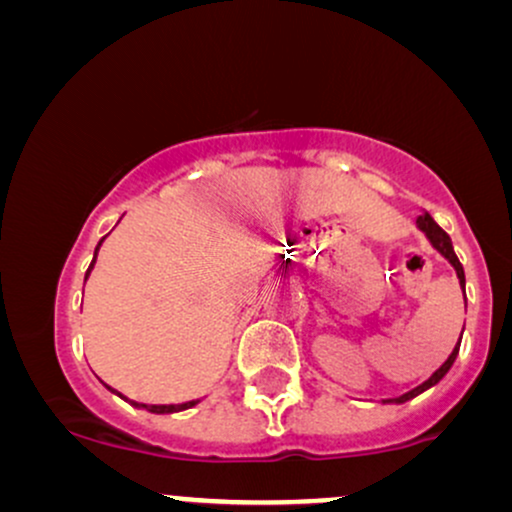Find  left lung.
I'll return each instance as SVG.
<instances>
[{"label":"left lung","mask_w":512,"mask_h":512,"mask_svg":"<svg viewBox=\"0 0 512 512\" xmlns=\"http://www.w3.org/2000/svg\"><path fill=\"white\" fill-rule=\"evenodd\" d=\"M416 223H419V228H421V231H426V236L431 238V243L436 245V248H438L440 252H443L445 257H448L452 267H455V272H457V279H460V286H462V289H464V269H462V262L457 260L455 250H452V240H450L448 233H445L443 228H440L438 223L433 221V216H431V214H424V216H419V221H416ZM460 339H462V337H460ZM457 351H460V344H457L455 349H452V354L448 356V361H445L443 366H440V368L436 370V373H433L431 378L426 380V383H421L419 387H414V390L407 392V395H402V397H397V399H387V402H407V399L416 397V395H421V392L428 390V387H433V385H436L438 380L443 378L445 373H448L452 363H455V356H457Z\"/></svg>","instance_id":"left-lung-1"}]
</instances>
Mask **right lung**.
Wrapping results in <instances>:
<instances>
[{
  "label": "right lung",
  "mask_w": 512,
  "mask_h": 512,
  "mask_svg": "<svg viewBox=\"0 0 512 512\" xmlns=\"http://www.w3.org/2000/svg\"><path fill=\"white\" fill-rule=\"evenodd\" d=\"M101 243H103V240H101ZM101 243H98V248H101ZM98 248H96V255H98ZM93 262H96V257H93ZM93 262H91V267H88V272L93 269ZM88 272H86V276H88ZM195 404H197V399H192V402H185V404H142V409L154 411V414H170V411L190 409V407H195Z\"/></svg>",
  "instance_id": "add662e5"
}]
</instances>
